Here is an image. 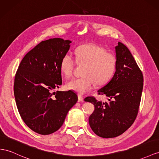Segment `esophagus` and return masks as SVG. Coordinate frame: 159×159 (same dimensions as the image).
I'll list each match as a JSON object with an SVG mask.
<instances>
[{"label":"esophagus","instance_id":"esophagus-1","mask_svg":"<svg viewBox=\"0 0 159 159\" xmlns=\"http://www.w3.org/2000/svg\"><path fill=\"white\" fill-rule=\"evenodd\" d=\"M78 99L79 101H83V97L80 94H78Z\"/></svg>","mask_w":159,"mask_h":159}]
</instances>
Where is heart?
Segmentation results:
<instances>
[{
    "label": "heart",
    "instance_id": "b5f03b06",
    "mask_svg": "<svg viewBox=\"0 0 159 159\" xmlns=\"http://www.w3.org/2000/svg\"><path fill=\"white\" fill-rule=\"evenodd\" d=\"M75 58L70 52L65 54L61 59L60 70L68 78L72 76L76 62L85 64L82 72L83 76L72 79L66 83L67 89L80 94L91 91L95 83L98 85L107 83L116 71V57L97 45L80 46L75 51Z\"/></svg>",
    "mask_w": 159,
    "mask_h": 159
}]
</instances>
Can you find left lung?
<instances>
[{
    "label": "left lung",
    "mask_w": 159,
    "mask_h": 159,
    "mask_svg": "<svg viewBox=\"0 0 159 159\" xmlns=\"http://www.w3.org/2000/svg\"><path fill=\"white\" fill-rule=\"evenodd\" d=\"M116 53L114 75L98 91V95H106L108 101H99L93 96L84 99L95 105L89 125L95 134L104 138L118 136L133 124L143 89V75L128 48L119 42Z\"/></svg>",
    "instance_id": "8db88e82"
}]
</instances>
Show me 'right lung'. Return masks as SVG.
<instances>
[{
    "label": "right lung",
    "mask_w": 159,
    "mask_h": 159,
    "mask_svg": "<svg viewBox=\"0 0 159 159\" xmlns=\"http://www.w3.org/2000/svg\"><path fill=\"white\" fill-rule=\"evenodd\" d=\"M70 43L61 38L42 41L24 56L16 72L14 95L19 114L42 135L57 131L78 101L72 91L52 93L62 83L60 62Z\"/></svg>",
    "instance_id": "right-lung-1"
}]
</instances>
